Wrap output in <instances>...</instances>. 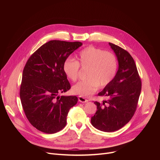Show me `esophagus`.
I'll list each match as a JSON object with an SVG mask.
<instances>
[{
  "mask_svg": "<svg viewBox=\"0 0 160 160\" xmlns=\"http://www.w3.org/2000/svg\"><path fill=\"white\" fill-rule=\"evenodd\" d=\"M78 100L81 102H87L88 100L86 99L84 97H82V96H78Z\"/></svg>",
  "mask_w": 160,
  "mask_h": 160,
  "instance_id": "esophagus-1",
  "label": "esophagus"
}]
</instances>
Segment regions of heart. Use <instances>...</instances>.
<instances>
[{
	"label": "heart",
	"mask_w": 160,
	"mask_h": 160,
	"mask_svg": "<svg viewBox=\"0 0 160 160\" xmlns=\"http://www.w3.org/2000/svg\"><path fill=\"white\" fill-rule=\"evenodd\" d=\"M82 69H88L86 79L72 87L74 94L89 97L98 89L109 86L117 74L118 63L116 56L110 51L89 46L82 50L77 56V61L67 59L63 65L66 77L72 82L77 81Z\"/></svg>",
	"instance_id": "obj_1"
}]
</instances>
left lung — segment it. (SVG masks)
Listing matches in <instances>:
<instances>
[{"instance_id": "left-lung-1", "label": "left lung", "mask_w": 160, "mask_h": 160, "mask_svg": "<svg viewBox=\"0 0 160 160\" xmlns=\"http://www.w3.org/2000/svg\"><path fill=\"white\" fill-rule=\"evenodd\" d=\"M119 62V69L110 85L98 94L106 97L102 103L94 102L97 110L91 122L97 129L106 132L118 130L127 124L135 113L141 90V80L130 53L109 43Z\"/></svg>"}]
</instances>
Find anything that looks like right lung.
<instances>
[{"label":"right lung","mask_w":160,"mask_h":160,"mask_svg":"<svg viewBox=\"0 0 160 160\" xmlns=\"http://www.w3.org/2000/svg\"><path fill=\"white\" fill-rule=\"evenodd\" d=\"M82 45L78 41L51 40L33 52L24 67L19 92L22 106L30 123L42 132L62 130L71 108L78 102L76 96L58 95L71 89L63 65Z\"/></svg>","instance_id":"right-lung-1"}]
</instances>
